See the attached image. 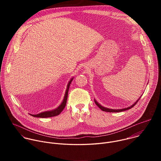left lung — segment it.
Returning a JSON list of instances; mask_svg holds the SVG:
<instances>
[{
  "mask_svg": "<svg viewBox=\"0 0 161 161\" xmlns=\"http://www.w3.org/2000/svg\"><path fill=\"white\" fill-rule=\"evenodd\" d=\"M140 97L137 99L135 103H134V104H133L132 105H131L130 106H129V107H128V108H123V109H109V108H105V107H103V106H102L101 104H99L95 99H94V101H95V103H96V105L102 110V111H106V112H121V111H125V110H127V109H130V108H132L137 102H138V101L140 100Z\"/></svg>",
  "mask_w": 161,
  "mask_h": 161,
  "instance_id": "1",
  "label": "left lung"
}]
</instances>
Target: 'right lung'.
Masks as SVG:
<instances>
[{
	"instance_id": "1",
	"label": "right lung",
	"mask_w": 161,
	"mask_h": 161,
	"mask_svg": "<svg viewBox=\"0 0 161 161\" xmlns=\"http://www.w3.org/2000/svg\"><path fill=\"white\" fill-rule=\"evenodd\" d=\"M73 80V78H71V80L69 81V83L67 84V89H66V91H65V96H64V98L63 99V101L58 108H57L56 109H55L53 110L42 112V113L37 114H31V115L33 116L34 117H38V118H48V117H55V116L58 115V114L62 111V110L65 107L66 103H67V99L69 89V86H70Z\"/></svg>"
}]
</instances>
